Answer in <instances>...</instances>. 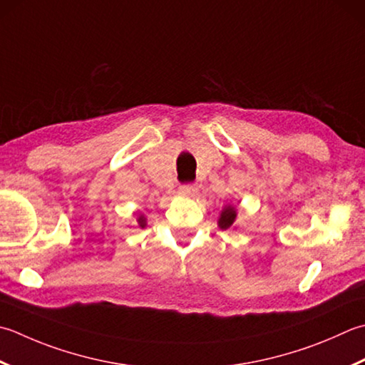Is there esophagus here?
I'll return each mask as SVG.
<instances>
[{"label":"esophagus","instance_id":"obj_1","mask_svg":"<svg viewBox=\"0 0 365 365\" xmlns=\"http://www.w3.org/2000/svg\"><path fill=\"white\" fill-rule=\"evenodd\" d=\"M180 192L183 196H192L197 192V185L195 183H187V185H182L180 187Z\"/></svg>","mask_w":365,"mask_h":365}]
</instances>
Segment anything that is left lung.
Masks as SVG:
<instances>
[{
	"mask_svg": "<svg viewBox=\"0 0 365 365\" xmlns=\"http://www.w3.org/2000/svg\"><path fill=\"white\" fill-rule=\"evenodd\" d=\"M235 220H237V209L232 204H226L220 212L218 226L220 230H234Z\"/></svg>",
	"mask_w": 365,
	"mask_h": 365,
	"instance_id": "left-lung-1",
	"label": "left lung"
}]
</instances>
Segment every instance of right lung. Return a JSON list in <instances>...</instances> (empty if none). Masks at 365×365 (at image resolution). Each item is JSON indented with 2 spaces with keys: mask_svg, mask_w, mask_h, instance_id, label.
<instances>
[{
  "mask_svg": "<svg viewBox=\"0 0 365 365\" xmlns=\"http://www.w3.org/2000/svg\"><path fill=\"white\" fill-rule=\"evenodd\" d=\"M138 225H139V227L147 226V218H145L144 213H139V215H138Z\"/></svg>",
  "mask_w": 365,
  "mask_h": 365,
  "instance_id": "obj_1",
  "label": "right lung"
}]
</instances>
